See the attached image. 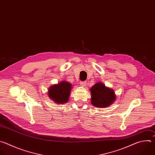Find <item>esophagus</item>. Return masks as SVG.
Returning a JSON list of instances; mask_svg holds the SVG:
<instances>
[{"mask_svg":"<svg viewBox=\"0 0 155 155\" xmlns=\"http://www.w3.org/2000/svg\"><path fill=\"white\" fill-rule=\"evenodd\" d=\"M79 84H80V85H81L82 87H85L86 85L87 82L86 81H81Z\"/></svg>","mask_w":155,"mask_h":155,"instance_id":"esophagus-1","label":"esophagus"}]
</instances>
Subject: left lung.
<instances>
[{"mask_svg": "<svg viewBox=\"0 0 155 155\" xmlns=\"http://www.w3.org/2000/svg\"><path fill=\"white\" fill-rule=\"evenodd\" d=\"M91 103L97 107H106L115 100L114 91L101 82H97L90 88Z\"/></svg>", "mask_w": 155, "mask_h": 155, "instance_id": "8db88e82", "label": "left lung"}]
</instances>
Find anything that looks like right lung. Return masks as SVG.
Returning <instances> with one entry per match:
<instances>
[{"label":"right lung","instance_id":"add662e5","mask_svg":"<svg viewBox=\"0 0 155 155\" xmlns=\"http://www.w3.org/2000/svg\"><path fill=\"white\" fill-rule=\"evenodd\" d=\"M72 85L67 81H61L52 85L48 90V96L57 104H64L68 101Z\"/></svg>","mask_w":155,"mask_h":155}]
</instances>
